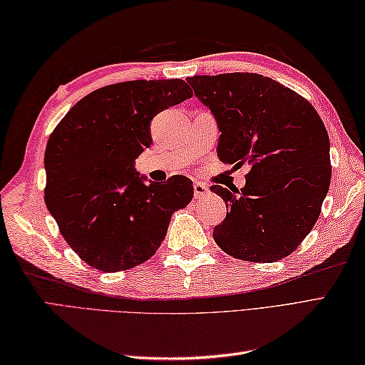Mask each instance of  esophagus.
Wrapping results in <instances>:
<instances>
[{
	"label": "esophagus",
	"instance_id": "esophagus-1",
	"mask_svg": "<svg viewBox=\"0 0 365 365\" xmlns=\"http://www.w3.org/2000/svg\"><path fill=\"white\" fill-rule=\"evenodd\" d=\"M208 192H210V188L207 187L205 183H200V182H196L195 183V197L196 199H202L205 197Z\"/></svg>",
	"mask_w": 365,
	"mask_h": 365
}]
</instances>
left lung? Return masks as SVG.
Instances as JSON below:
<instances>
[{"label":"left lung","instance_id":"1","mask_svg":"<svg viewBox=\"0 0 365 365\" xmlns=\"http://www.w3.org/2000/svg\"><path fill=\"white\" fill-rule=\"evenodd\" d=\"M195 96L215 115L218 158L250 163L242 190L210 188L229 212L213 238L247 262L292 254L315 226L331 182L329 136L315 108L259 73L188 76Z\"/></svg>","mask_w":365,"mask_h":365}]
</instances>
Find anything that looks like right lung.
<instances>
[{
  "label": "right lung",
  "mask_w": 365,
  "mask_h": 365,
  "mask_svg": "<svg viewBox=\"0 0 365 365\" xmlns=\"http://www.w3.org/2000/svg\"><path fill=\"white\" fill-rule=\"evenodd\" d=\"M191 96L178 78L110 84L83 97L53 130L45 204L92 268L115 273L141 265L165 240L173 213L191 202L188 177L147 185L135 169L152 144V119Z\"/></svg>",
  "instance_id": "1"
}]
</instances>
